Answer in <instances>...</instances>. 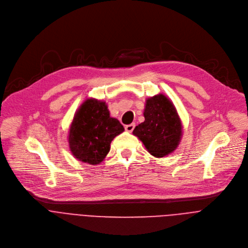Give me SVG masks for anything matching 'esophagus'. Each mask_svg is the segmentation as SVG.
<instances>
[{"label": "esophagus", "instance_id": "obj_1", "mask_svg": "<svg viewBox=\"0 0 248 248\" xmlns=\"http://www.w3.org/2000/svg\"><path fill=\"white\" fill-rule=\"evenodd\" d=\"M134 127H135V124H127V125L124 126L125 130L128 131V132H131L134 129Z\"/></svg>", "mask_w": 248, "mask_h": 248}]
</instances>
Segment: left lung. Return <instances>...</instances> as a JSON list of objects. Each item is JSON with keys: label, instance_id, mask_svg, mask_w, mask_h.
Wrapping results in <instances>:
<instances>
[{"label": "left lung", "instance_id": "8db88e82", "mask_svg": "<svg viewBox=\"0 0 248 248\" xmlns=\"http://www.w3.org/2000/svg\"><path fill=\"white\" fill-rule=\"evenodd\" d=\"M143 115L145 121L135 126L132 133L156 158L173 152L180 144L183 126L170 100L163 94L148 98Z\"/></svg>", "mask_w": 248, "mask_h": 248}]
</instances>
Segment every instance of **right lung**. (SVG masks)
<instances>
[{"label": "right lung", "mask_w": 248, "mask_h": 248, "mask_svg": "<svg viewBox=\"0 0 248 248\" xmlns=\"http://www.w3.org/2000/svg\"><path fill=\"white\" fill-rule=\"evenodd\" d=\"M124 130L122 124L110 117L105 102L87 99L77 111L70 124V151L81 162L99 164L109 153L112 140Z\"/></svg>", "instance_id": "right-lung-1"}]
</instances>
